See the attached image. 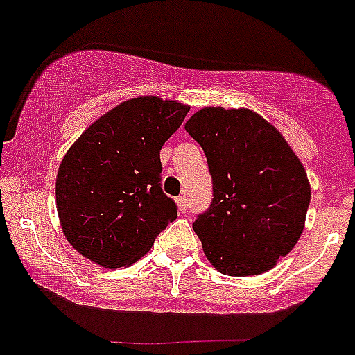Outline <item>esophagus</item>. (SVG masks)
Here are the masks:
<instances>
[{"label": "esophagus", "mask_w": 355, "mask_h": 355, "mask_svg": "<svg viewBox=\"0 0 355 355\" xmlns=\"http://www.w3.org/2000/svg\"><path fill=\"white\" fill-rule=\"evenodd\" d=\"M177 207H178V210H180V211L187 210V201H185L184 196L177 198Z\"/></svg>", "instance_id": "esophagus-1"}]
</instances>
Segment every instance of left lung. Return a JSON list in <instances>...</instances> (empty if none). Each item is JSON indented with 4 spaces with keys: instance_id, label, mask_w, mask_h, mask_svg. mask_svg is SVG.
I'll list each match as a JSON object with an SVG mask.
<instances>
[{
    "instance_id": "8db88e82",
    "label": "left lung",
    "mask_w": 355,
    "mask_h": 355,
    "mask_svg": "<svg viewBox=\"0 0 355 355\" xmlns=\"http://www.w3.org/2000/svg\"><path fill=\"white\" fill-rule=\"evenodd\" d=\"M214 184L193 227L211 266L230 277L266 273L304 227L310 182L286 138L248 108H201L185 122Z\"/></svg>"
}]
</instances>
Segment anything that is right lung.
I'll return each mask as SVG.
<instances>
[{
  "instance_id": "add662e5",
  "label": "right lung",
  "mask_w": 355,
  "mask_h": 355,
  "mask_svg": "<svg viewBox=\"0 0 355 355\" xmlns=\"http://www.w3.org/2000/svg\"><path fill=\"white\" fill-rule=\"evenodd\" d=\"M189 107L140 96L92 122L66 152L55 178L64 236L103 268L137 263L177 218L161 189V152Z\"/></svg>"
}]
</instances>
